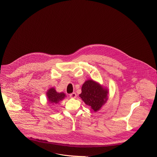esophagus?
<instances>
[{
    "label": "esophagus",
    "mask_w": 157,
    "mask_h": 157,
    "mask_svg": "<svg viewBox=\"0 0 157 157\" xmlns=\"http://www.w3.org/2000/svg\"><path fill=\"white\" fill-rule=\"evenodd\" d=\"M69 97H70L71 98H75L76 97V94L73 92V93H72V94H71L69 95Z\"/></svg>",
    "instance_id": "1"
}]
</instances>
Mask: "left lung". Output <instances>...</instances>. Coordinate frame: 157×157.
I'll return each mask as SVG.
<instances>
[{
	"label": "left lung",
	"mask_w": 157,
	"mask_h": 157,
	"mask_svg": "<svg viewBox=\"0 0 157 157\" xmlns=\"http://www.w3.org/2000/svg\"><path fill=\"white\" fill-rule=\"evenodd\" d=\"M108 90L94 80H87L81 88L79 97L91 109L97 112L108 99Z\"/></svg>",
	"instance_id": "obj_1"
}]
</instances>
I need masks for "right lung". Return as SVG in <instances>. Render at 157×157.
Returning a JSON list of instances; mask_svg holds the SVG:
<instances>
[{
  "mask_svg": "<svg viewBox=\"0 0 157 157\" xmlns=\"http://www.w3.org/2000/svg\"><path fill=\"white\" fill-rule=\"evenodd\" d=\"M48 101L49 104H58L65 97V94L63 92L59 93L54 88H49L46 93Z\"/></svg>",
  "mask_w": 157,
  "mask_h": 157,
  "instance_id": "right-lung-1",
  "label": "right lung"
}]
</instances>
